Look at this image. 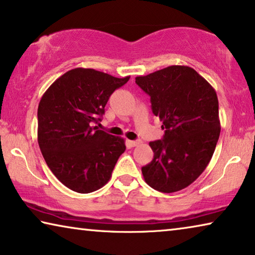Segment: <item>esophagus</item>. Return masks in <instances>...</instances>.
<instances>
[{"label": "esophagus", "mask_w": 255, "mask_h": 255, "mask_svg": "<svg viewBox=\"0 0 255 255\" xmlns=\"http://www.w3.org/2000/svg\"><path fill=\"white\" fill-rule=\"evenodd\" d=\"M139 143H140V140H128V144L130 147H135V146H138Z\"/></svg>", "instance_id": "obj_1"}]
</instances>
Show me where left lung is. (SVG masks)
Instances as JSON below:
<instances>
[{"label": "left lung", "instance_id": "left-lung-1", "mask_svg": "<svg viewBox=\"0 0 255 255\" xmlns=\"http://www.w3.org/2000/svg\"><path fill=\"white\" fill-rule=\"evenodd\" d=\"M135 83L150 97L163 122V139L151 141L154 158L142 166L144 181L160 193H175L205 170L220 135L217 92L188 66H168Z\"/></svg>", "mask_w": 255, "mask_h": 255}]
</instances>
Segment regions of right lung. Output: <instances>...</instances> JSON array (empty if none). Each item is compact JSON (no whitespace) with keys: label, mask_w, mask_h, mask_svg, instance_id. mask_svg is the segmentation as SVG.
I'll use <instances>...</instances> for the list:
<instances>
[{"label":"right lung","mask_w":255,"mask_h":255,"mask_svg":"<svg viewBox=\"0 0 255 255\" xmlns=\"http://www.w3.org/2000/svg\"><path fill=\"white\" fill-rule=\"evenodd\" d=\"M128 80L75 68L43 95L37 109L38 146L50 170L69 189L89 194L111 179L125 141L92 124L101 121L109 97Z\"/></svg>","instance_id":"obj_1"}]
</instances>
